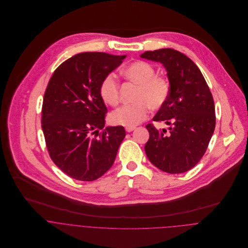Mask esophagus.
Returning a JSON list of instances; mask_svg holds the SVG:
<instances>
[{
  "mask_svg": "<svg viewBox=\"0 0 248 248\" xmlns=\"http://www.w3.org/2000/svg\"><path fill=\"white\" fill-rule=\"evenodd\" d=\"M135 129H136V127H126V132L131 133V132H133Z\"/></svg>",
  "mask_w": 248,
  "mask_h": 248,
  "instance_id": "1",
  "label": "esophagus"
}]
</instances>
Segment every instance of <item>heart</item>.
<instances>
[{
	"instance_id": "heart-1",
	"label": "heart",
	"mask_w": 248,
	"mask_h": 248,
	"mask_svg": "<svg viewBox=\"0 0 248 248\" xmlns=\"http://www.w3.org/2000/svg\"><path fill=\"white\" fill-rule=\"evenodd\" d=\"M123 75L132 83L139 86L134 104L121 107L109 115L112 124L134 127L143 121L149 112V108L158 109L164 106L170 93L168 80L156 75L155 68L145 62L137 61L122 71ZM99 95L108 106H116L119 102V83L114 74L108 73L100 83Z\"/></svg>"
}]
</instances>
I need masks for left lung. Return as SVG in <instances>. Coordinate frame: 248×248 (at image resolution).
<instances>
[{"label":"left lung","mask_w":248,"mask_h":248,"mask_svg":"<svg viewBox=\"0 0 248 248\" xmlns=\"http://www.w3.org/2000/svg\"><path fill=\"white\" fill-rule=\"evenodd\" d=\"M140 57L161 63L170 83L168 99L153 120L171 126L169 131L146 126L150 138L145 153L163 172H187L202 159L212 138L216 125L212 93L202 71L183 53L160 48L145 51Z\"/></svg>","instance_id":"left-lung-1"}]
</instances>
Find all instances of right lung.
<instances>
[{"label": "right lung", "instance_id": "add662e5", "mask_svg": "<svg viewBox=\"0 0 248 248\" xmlns=\"http://www.w3.org/2000/svg\"><path fill=\"white\" fill-rule=\"evenodd\" d=\"M125 58L105 52L79 53L62 63L47 84L42 129L51 159L69 177L93 181L114 162L126 133L122 126L104 128L108 110L99 86Z\"/></svg>", "mask_w": 248, "mask_h": 248}]
</instances>
